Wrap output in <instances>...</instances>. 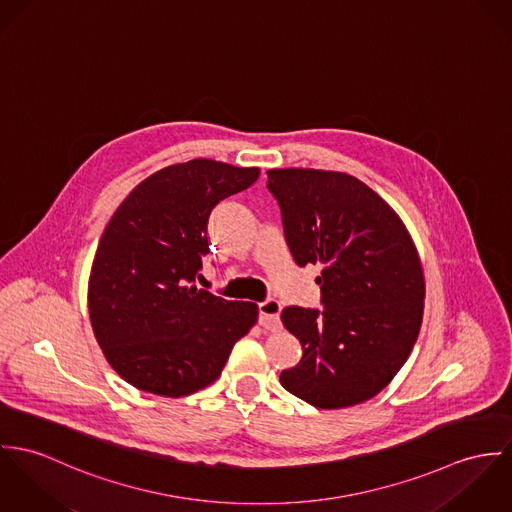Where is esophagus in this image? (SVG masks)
Segmentation results:
<instances>
[{
    "instance_id": "34e87169",
    "label": "esophagus",
    "mask_w": 512,
    "mask_h": 512,
    "mask_svg": "<svg viewBox=\"0 0 512 512\" xmlns=\"http://www.w3.org/2000/svg\"><path fill=\"white\" fill-rule=\"evenodd\" d=\"M281 310H283V306H281V302L275 300V298L261 302V304H259V324H261L265 330H269V332L281 330V318H279V316H281Z\"/></svg>"
}]
</instances>
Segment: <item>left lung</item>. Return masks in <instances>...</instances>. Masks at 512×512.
<instances>
[{
	"label": "left lung",
	"mask_w": 512,
	"mask_h": 512,
	"mask_svg": "<svg viewBox=\"0 0 512 512\" xmlns=\"http://www.w3.org/2000/svg\"><path fill=\"white\" fill-rule=\"evenodd\" d=\"M267 188L296 265H322L324 310L281 312L302 345L281 383L316 408L365 402L395 379L422 326L426 283L416 245L397 212L351 174L271 169Z\"/></svg>",
	"instance_id": "1"
}]
</instances>
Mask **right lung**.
Segmentation results:
<instances>
[{
	"mask_svg": "<svg viewBox=\"0 0 512 512\" xmlns=\"http://www.w3.org/2000/svg\"><path fill=\"white\" fill-rule=\"evenodd\" d=\"M257 167L194 159L153 172L119 204L98 243L88 310L115 373L139 391L188 397L212 385L259 308L198 288L212 208Z\"/></svg>",
	"mask_w": 512,
	"mask_h": 512,
	"instance_id": "obj_1",
	"label": "right lung"
}]
</instances>
